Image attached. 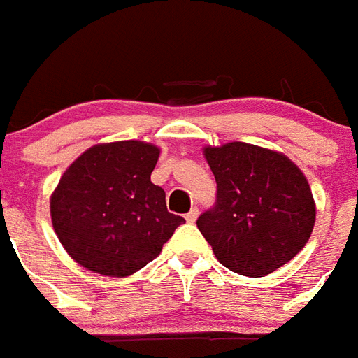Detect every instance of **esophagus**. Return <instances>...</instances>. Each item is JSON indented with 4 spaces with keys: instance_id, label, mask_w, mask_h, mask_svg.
<instances>
[{
    "instance_id": "obj_1",
    "label": "esophagus",
    "mask_w": 358,
    "mask_h": 358,
    "mask_svg": "<svg viewBox=\"0 0 358 358\" xmlns=\"http://www.w3.org/2000/svg\"><path fill=\"white\" fill-rule=\"evenodd\" d=\"M196 217H199V208H191L189 212L185 213V221H187V223H195L196 221Z\"/></svg>"
}]
</instances>
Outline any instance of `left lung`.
<instances>
[{"label":"left lung","instance_id":"1","mask_svg":"<svg viewBox=\"0 0 358 358\" xmlns=\"http://www.w3.org/2000/svg\"><path fill=\"white\" fill-rule=\"evenodd\" d=\"M217 182L213 208L196 227L230 271L264 277L303 247L316 206L305 174L286 156L247 143L204 148Z\"/></svg>","mask_w":358,"mask_h":358}]
</instances>
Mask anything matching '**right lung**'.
Returning a JSON list of instances; mask_svg holds the SVG:
<instances>
[{"label": "right lung", "instance_id": "1", "mask_svg": "<svg viewBox=\"0 0 358 358\" xmlns=\"http://www.w3.org/2000/svg\"><path fill=\"white\" fill-rule=\"evenodd\" d=\"M159 148L143 141L96 145L59 180L50 201L53 230L80 266L128 277L162 252L184 217L167 212L150 182Z\"/></svg>", "mask_w": 358, "mask_h": 358}]
</instances>
